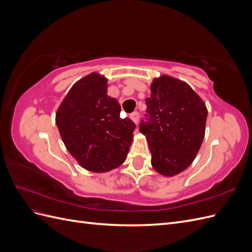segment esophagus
I'll return each instance as SVG.
<instances>
[{"label": "esophagus", "instance_id": "34e87169", "mask_svg": "<svg viewBox=\"0 0 252 252\" xmlns=\"http://www.w3.org/2000/svg\"><path fill=\"white\" fill-rule=\"evenodd\" d=\"M130 119L134 122L135 124H138V123H139V119H140V114H139V112H138V111H134V112H132V113L130 114Z\"/></svg>", "mask_w": 252, "mask_h": 252}]
</instances>
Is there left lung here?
Returning <instances> with one entry per match:
<instances>
[{"label": "left lung", "mask_w": 252, "mask_h": 252, "mask_svg": "<svg viewBox=\"0 0 252 252\" xmlns=\"http://www.w3.org/2000/svg\"><path fill=\"white\" fill-rule=\"evenodd\" d=\"M150 89L140 131L147 139L155 170L173 177L184 171L200 150L207 108L187 83L170 75L155 79Z\"/></svg>", "instance_id": "8db88e82"}]
</instances>
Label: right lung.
Returning <instances> with one entry per match:
<instances>
[{
    "instance_id": "add662e5",
    "label": "right lung",
    "mask_w": 252,
    "mask_h": 252,
    "mask_svg": "<svg viewBox=\"0 0 252 252\" xmlns=\"http://www.w3.org/2000/svg\"><path fill=\"white\" fill-rule=\"evenodd\" d=\"M107 79L93 72L68 91L56 114L67 150L89 171L105 172L124 163L135 124L120 117L121 106L107 95Z\"/></svg>"
}]
</instances>
